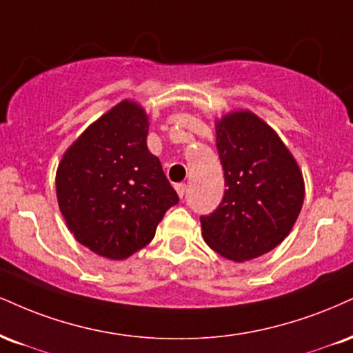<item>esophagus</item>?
Segmentation results:
<instances>
[{"mask_svg": "<svg viewBox=\"0 0 353 353\" xmlns=\"http://www.w3.org/2000/svg\"><path fill=\"white\" fill-rule=\"evenodd\" d=\"M176 190H177V194H179V197H184L185 190H188V185H185V184H176Z\"/></svg>", "mask_w": 353, "mask_h": 353, "instance_id": "obj_1", "label": "esophagus"}]
</instances>
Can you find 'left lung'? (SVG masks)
<instances>
[{
	"instance_id": "obj_1",
	"label": "left lung",
	"mask_w": 353,
	"mask_h": 353,
	"mask_svg": "<svg viewBox=\"0 0 353 353\" xmlns=\"http://www.w3.org/2000/svg\"><path fill=\"white\" fill-rule=\"evenodd\" d=\"M217 151L227 189L201 217L203 240L228 260H253L291 232L304 201L303 174L279 136L250 112L217 123Z\"/></svg>"
}]
</instances>
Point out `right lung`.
I'll return each instance as SVG.
<instances>
[{
    "label": "right lung",
    "instance_id": "right-lung-1",
    "mask_svg": "<svg viewBox=\"0 0 353 353\" xmlns=\"http://www.w3.org/2000/svg\"><path fill=\"white\" fill-rule=\"evenodd\" d=\"M146 136V113L125 100L88 126L59 164L55 188L67 227L110 260L150 243L165 210L179 202Z\"/></svg>",
    "mask_w": 353,
    "mask_h": 353
}]
</instances>
